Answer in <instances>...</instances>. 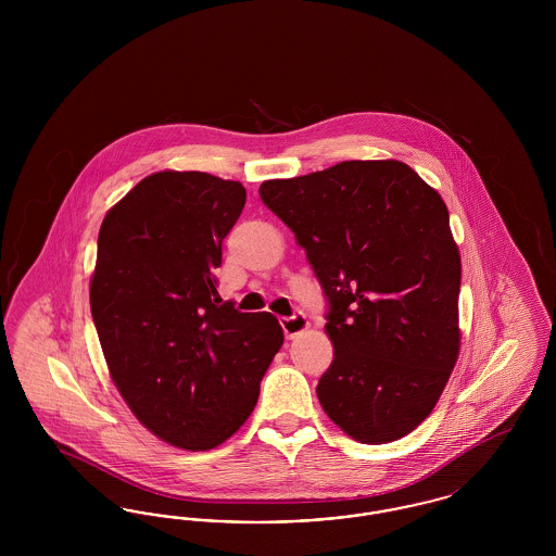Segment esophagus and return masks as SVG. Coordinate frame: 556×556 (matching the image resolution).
Instances as JSON below:
<instances>
[{"label":"esophagus","mask_w":556,"mask_h":556,"mask_svg":"<svg viewBox=\"0 0 556 556\" xmlns=\"http://www.w3.org/2000/svg\"><path fill=\"white\" fill-rule=\"evenodd\" d=\"M281 327H283V333L286 338H295L300 336L302 331L308 329V318L304 317L302 313H293L291 317L281 318Z\"/></svg>","instance_id":"34e87169"}]
</instances>
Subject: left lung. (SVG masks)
Listing matches in <instances>:
<instances>
[{
  "instance_id": "left-lung-1",
  "label": "left lung",
  "mask_w": 556,
  "mask_h": 556,
  "mask_svg": "<svg viewBox=\"0 0 556 556\" xmlns=\"http://www.w3.org/2000/svg\"><path fill=\"white\" fill-rule=\"evenodd\" d=\"M258 193L329 302L323 410L356 442L404 438L433 410L460 350V254L442 195L400 160H345Z\"/></svg>"
}]
</instances>
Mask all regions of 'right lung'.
<instances>
[{"label": "right lung", "mask_w": 556, "mask_h": 556, "mask_svg": "<svg viewBox=\"0 0 556 556\" xmlns=\"http://www.w3.org/2000/svg\"><path fill=\"white\" fill-rule=\"evenodd\" d=\"M243 204L239 181L160 170L100 227L89 302L110 377L139 424L177 448L229 440L283 345L270 313H239L216 291Z\"/></svg>", "instance_id": "right-lung-1"}]
</instances>
